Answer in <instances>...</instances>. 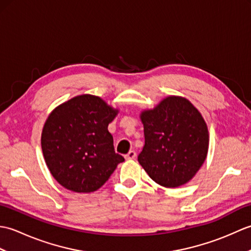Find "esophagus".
I'll list each match as a JSON object with an SVG mask.
<instances>
[{"mask_svg": "<svg viewBox=\"0 0 251 251\" xmlns=\"http://www.w3.org/2000/svg\"><path fill=\"white\" fill-rule=\"evenodd\" d=\"M136 155H137L136 152H135L134 150H131V151H129L128 153L126 154V155H125V158H126V159H134V158L136 157Z\"/></svg>", "mask_w": 251, "mask_h": 251, "instance_id": "34e87169", "label": "esophagus"}]
</instances>
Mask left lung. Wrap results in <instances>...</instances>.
Listing matches in <instances>:
<instances>
[{
	"mask_svg": "<svg viewBox=\"0 0 251 251\" xmlns=\"http://www.w3.org/2000/svg\"><path fill=\"white\" fill-rule=\"evenodd\" d=\"M141 121L145 147L138 161L151 179L177 188L193 178L205 162L209 142L206 123L195 106L173 96L142 112Z\"/></svg>",
	"mask_w": 251,
	"mask_h": 251,
	"instance_id": "1",
	"label": "left lung"
}]
</instances>
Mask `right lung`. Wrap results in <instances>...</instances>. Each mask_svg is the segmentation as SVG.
<instances>
[{"mask_svg":"<svg viewBox=\"0 0 251 251\" xmlns=\"http://www.w3.org/2000/svg\"><path fill=\"white\" fill-rule=\"evenodd\" d=\"M116 113L90 95L77 96L51 112L42 132V150L52 177L66 189L98 190L124 162L108 130Z\"/></svg>","mask_w":251,"mask_h":251,"instance_id":"add662e5","label":"right lung"}]
</instances>
